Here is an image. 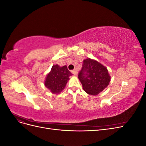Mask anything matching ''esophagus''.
<instances>
[{"mask_svg":"<svg viewBox=\"0 0 146 146\" xmlns=\"http://www.w3.org/2000/svg\"><path fill=\"white\" fill-rule=\"evenodd\" d=\"M71 72H72L74 75H75V76H77V74H78V71H77V69H74V70H72V71H71Z\"/></svg>","mask_w":146,"mask_h":146,"instance_id":"1","label":"esophagus"}]
</instances>
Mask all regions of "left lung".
<instances>
[{
	"label": "left lung",
	"mask_w": 146,
	"mask_h": 146,
	"mask_svg": "<svg viewBox=\"0 0 146 146\" xmlns=\"http://www.w3.org/2000/svg\"><path fill=\"white\" fill-rule=\"evenodd\" d=\"M78 77L83 90L88 94L96 96L107 88L110 82L108 70L96 60L87 58L83 61Z\"/></svg>",
	"instance_id": "left-lung-1"
}]
</instances>
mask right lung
Instances as JSON below:
<instances>
[{"instance_id": "obj_1", "label": "right lung", "mask_w": 146, "mask_h": 146, "mask_svg": "<svg viewBox=\"0 0 146 146\" xmlns=\"http://www.w3.org/2000/svg\"><path fill=\"white\" fill-rule=\"evenodd\" d=\"M72 75L66 66L60 67L58 64L54 65L46 77L44 85L52 93L59 94Z\"/></svg>"}]
</instances>
